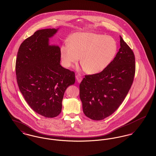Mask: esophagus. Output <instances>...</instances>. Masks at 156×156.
Returning a JSON list of instances; mask_svg holds the SVG:
<instances>
[{"instance_id":"1","label":"esophagus","mask_w":156,"mask_h":156,"mask_svg":"<svg viewBox=\"0 0 156 156\" xmlns=\"http://www.w3.org/2000/svg\"><path fill=\"white\" fill-rule=\"evenodd\" d=\"M76 78L77 82H78V83H80V82H82V77L81 76H79V75H77V76H76Z\"/></svg>"}]
</instances>
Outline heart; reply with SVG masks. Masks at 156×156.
Wrapping results in <instances>:
<instances>
[{"label":"heart","instance_id":"obj_1","mask_svg":"<svg viewBox=\"0 0 156 156\" xmlns=\"http://www.w3.org/2000/svg\"><path fill=\"white\" fill-rule=\"evenodd\" d=\"M117 44L109 36L92 32H77L61 46L60 57L63 66L70 67L80 60L84 72L97 74L104 70L116 55Z\"/></svg>","mask_w":156,"mask_h":156}]
</instances>
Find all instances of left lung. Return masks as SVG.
Masks as SVG:
<instances>
[{"label":"left lung","instance_id":"1","mask_svg":"<svg viewBox=\"0 0 156 156\" xmlns=\"http://www.w3.org/2000/svg\"><path fill=\"white\" fill-rule=\"evenodd\" d=\"M120 37V48L113 60L99 73L86 75L80 84L83 110L87 117L101 120L121 105L133 82L135 57Z\"/></svg>","mask_w":156,"mask_h":156}]
</instances>
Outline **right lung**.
<instances>
[{
    "label": "right lung",
    "instance_id": "obj_1",
    "mask_svg": "<svg viewBox=\"0 0 156 156\" xmlns=\"http://www.w3.org/2000/svg\"><path fill=\"white\" fill-rule=\"evenodd\" d=\"M58 29L39 30L25 39L16 62L17 82L25 100L35 112L48 118L61 113L66 89L75 82L74 72L60 65L59 46L49 44Z\"/></svg>",
    "mask_w": 156,
    "mask_h": 156
}]
</instances>
